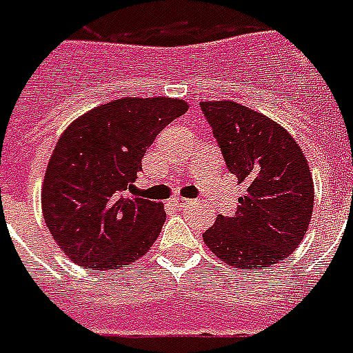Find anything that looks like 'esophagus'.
<instances>
[{
	"label": "esophagus",
	"mask_w": 353,
	"mask_h": 353,
	"mask_svg": "<svg viewBox=\"0 0 353 353\" xmlns=\"http://www.w3.org/2000/svg\"><path fill=\"white\" fill-rule=\"evenodd\" d=\"M190 199H183V197H174V199H170V204L177 210H183L186 208V206H190Z\"/></svg>",
	"instance_id": "esophagus-1"
}]
</instances>
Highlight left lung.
I'll use <instances>...</instances> for the list:
<instances>
[{
  "label": "left lung",
  "mask_w": 353,
  "mask_h": 353,
  "mask_svg": "<svg viewBox=\"0 0 353 353\" xmlns=\"http://www.w3.org/2000/svg\"><path fill=\"white\" fill-rule=\"evenodd\" d=\"M228 170L245 185L233 217L219 215L203 233L219 260L269 268L300 245L309 230L314 183L303 150L280 123L230 100L201 102Z\"/></svg>",
  "instance_id": "obj_1"
}]
</instances>
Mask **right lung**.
<instances>
[{
    "instance_id": "right-lung-1",
    "label": "right lung",
    "mask_w": 353,
    "mask_h": 353,
    "mask_svg": "<svg viewBox=\"0 0 353 353\" xmlns=\"http://www.w3.org/2000/svg\"><path fill=\"white\" fill-rule=\"evenodd\" d=\"M188 111L185 100H112L59 138L43 183V217L71 262L120 269L141 259L161 233V203L129 195L156 136Z\"/></svg>"
}]
</instances>
